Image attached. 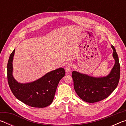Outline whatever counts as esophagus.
Segmentation results:
<instances>
[{
	"label": "esophagus",
	"instance_id": "obj_1",
	"mask_svg": "<svg viewBox=\"0 0 126 126\" xmlns=\"http://www.w3.org/2000/svg\"><path fill=\"white\" fill-rule=\"evenodd\" d=\"M72 68V64L71 63H68L66 65L65 68V70L66 73H67V74L69 73Z\"/></svg>",
	"mask_w": 126,
	"mask_h": 126
}]
</instances>
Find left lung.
Here are the masks:
<instances>
[{
    "instance_id": "1",
    "label": "left lung",
    "mask_w": 126,
    "mask_h": 126,
    "mask_svg": "<svg viewBox=\"0 0 126 126\" xmlns=\"http://www.w3.org/2000/svg\"><path fill=\"white\" fill-rule=\"evenodd\" d=\"M113 57L115 63L108 76L93 77L73 71L72 73L74 88L81 99L88 103H94L107 98L118 86L120 78V65L118 57L113 46Z\"/></svg>"
}]
</instances>
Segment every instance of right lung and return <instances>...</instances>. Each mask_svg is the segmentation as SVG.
I'll return each instance as SVG.
<instances>
[{
  "mask_svg": "<svg viewBox=\"0 0 126 126\" xmlns=\"http://www.w3.org/2000/svg\"><path fill=\"white\" fill-rule=\"evenodd\" d=\"M15 49L10 54L7 65L8 84L13 94L21 102L32 107L44 108L52 103L59 81L65 76L64 68L48 72L38 80L20 83L13 76V60Z\"/></svg>",
  "mask_w": 126,
  "mask_h": 126,
  "instance_id": "obj_1",
  "label": "right lung"
}]
</instances>
